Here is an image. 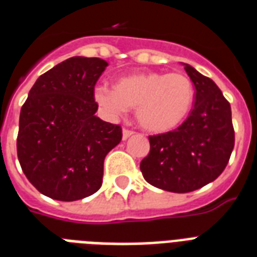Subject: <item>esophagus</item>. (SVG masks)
Wrapping results in <instances>:
<instances>
[{
  "instance_id": "1",
  "label": "esophagus",
  "mask_w": 257,
  "mask_h": 257,
  "mask_svg": "<svg viewBox=\"0 0 257 257\" xmlns=\"http://www.w3.org/2000/svg\"><path fill=\"white\" fill-rule=\"evenodd\" d=\"M135 135V132L133 131H129V129H124L122 131V140H128L129 137L133 136Z\"/></svg>"
}]
</instances>
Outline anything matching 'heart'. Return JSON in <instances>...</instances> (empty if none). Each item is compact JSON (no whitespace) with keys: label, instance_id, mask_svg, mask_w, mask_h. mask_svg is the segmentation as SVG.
Here are the masks:
<instances>
[{"label":"heart","instance_id":"1","mask_svg":"<svg viewBox=\"0 0 257 257\" xmlns=\"http://www.w3.org/2000/svg\"><path fill=\"white\" fill-rule=\"evenodd\" d=\"M93 98L109 116L136 108L137 122L152 133L177 128L189 114L195 88L188 76L165 72H136L117 78L114 85H97Z\"/></svg>","mask_w":257,"mask_h":257}]
</instances>
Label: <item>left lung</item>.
Listing matches in <instances>:
<instances>
[{"mask_svg": "<svg viewBox=\"0 0 257 257\" xmlns=\"http://www.w3.org/2000/svg\"><path fill=\"white\" fill-rule=\"evenodd\" d=\"M196 89L195 106L179 128L149 136L140 169L151 185L187 193L212 183L225 169L235 145L231 105L212 81L183 64Z\"/></svg>", "mask_w": 257, "mask_h": 257, "instance_id": "obj_1", "label": "left lung"}]
</instances>
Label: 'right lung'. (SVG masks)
<instances>
[{"label":"right lung","mask_w":257,"mask_h":257,"mask_svg":"<svg viewBox=\"0 0 257 257\" xmlns=\"http://www.w3.org/2000/svg\"><path fill=\"white\" fill-rule=\"evenodd\" d=\"M106 66L97 57L68 58L37 78L22 105L18 161L50 199L76 201L98 191L105 156L121 141L120 126L94 114L93 90Z\"/></svg>","instance_id":"obj_1"}]
</instances>
